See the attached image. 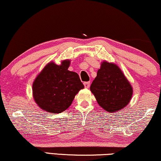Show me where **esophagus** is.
<instances>
[{"mask_svg":"<svg viewBox=\"0 0 161 161\" xmlns=\"http://www.w3.org/2000/svg\"><path fill=\"white\" fill-rule=\"evenodd\" d=\"M84 85H85V88H89L90 85V81H86V82H84Z\"/></svg>","mask_w":161,"mask_h":161,"instance_id":"1","label":"esophagus"}]
</instances>
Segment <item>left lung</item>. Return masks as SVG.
<instances>
[{"instance_id": "obj_1", "label": "left lung", "mask_w": 161, "mask_h": 161, "mask_svg": "<svg viewBox=\"0 0 161 161\" xmlns=\"http://www.w3.org/2000/svg\"><path fill=\"white\" fill-rule=\"evenodd\" d=\"M90 90L99 105L111 113L128 105L133 94L130 84L119 67L106 61L101 63Z\"/></svg>"}]
</instances>
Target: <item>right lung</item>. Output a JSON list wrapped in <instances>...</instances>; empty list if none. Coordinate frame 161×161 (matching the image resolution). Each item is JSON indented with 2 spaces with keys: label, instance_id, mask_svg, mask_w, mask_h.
Here are the masks:
<instances>
[{
  "label": "right lung",
  "instance_id": "1",
  "mask_svg": "<svg viewBox=\"0 0 161 161\" xmlns=\"http://www.w3.org/2000/svg\"><path fill=\"white\" fill-rule=\"evenodd\" d=\"M69 64L68 60L60 65L49 63L36 78L33 84V98L42 109L55 114L63 112L84 88L78 74L68 70Z\"/></svg>",
  "mask_w": 161,
  "mask_h": 161
}]
</instances>
